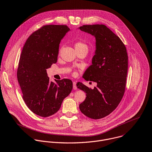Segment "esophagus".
Returning <instances> with one entry per match:
<instances>
[{
    "instance_id": "34e87169",
    "label": "esophagus",
    "mask_w": 152,
    "mask_h": 152,
    "mask_svg": "<svg viewBox=\"0 0 152 152\" xmlns=\"http://www.w3.org/2000/svg\"><path fill=\"white\" fill-rule=\"evenodd\" d=\"M73 88L74 89L76 90L77 89V86H76V83L75 82H73Z\"/></svg>"
}]
</instances>
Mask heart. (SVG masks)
<instances>
[{
  "instance_id": "b5f03b06",
  "label": "heart",
  "mask_w": 152,
  "mask_h": 152,
  "mask_svg": "<svg viewBox=\"0 0 152 152\" xmlns=\"http://www.w3.org/2000/svg\"><path fill=\"white\" fill-rule=\"evenodd\" d=\"M75 48L76 50V52L77 51H81V50H85V51L88 52V45L85 43L84 42L82 41H77L75 43ZM73 75H76V72H73Z\"/></svg>"
}]
</instances>
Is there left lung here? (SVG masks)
Here are the masks:
<instances>
[{
  "instance_id": "left-lung-1",
  "label": "left lung",
  "mask_w": 152,
  "mask_h": 152,
  "mask_svg": "<svg viewBox=\"0 0 152 152\" xmlns=\"http://www.w3.org/2000/svg\"><path fill=\"white\" fill-rule=\"evenodd\" d=\"M79 29L95 37L92 65L83 77L97 83L93 89L77 83V88L86 96L79 109L89 118L102 119L116 109L124 95L128 65L126 49L121 39L105 25H83Z\"/></svg>"
}]
</instances>
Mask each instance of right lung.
Listing matches in <instances>:
<instances>
[{"label":"right lung","instance_id":"1","mask_svg":"<svg viewBox=\"0 0 152 152\" xmlns=\"http://www.w3.org/2000/svg\"><path fill=\"white\" fill-rule=\"evenodd\" d=\"M69 30L66 25L43 26L28 37L22 50L18 82L27 106L41 117L57 113L73 88L71 80L50 82L46 73L57 63L61 40Z\"/></svg>","mask_w":152,"mask_h":152}]
</instances>
